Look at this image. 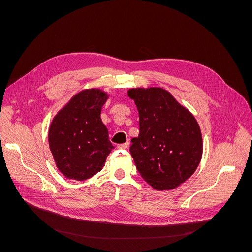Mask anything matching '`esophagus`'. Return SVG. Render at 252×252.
<instances>
[{"label": "esophagus", "mask_w": 252, "mask_h": 252, "mask_svg": "<svg viewBox=\"0 0 252 252\" xmlns=\"http://www.w3.org/2000/svg\"><path fill=\"white\" fill-rule=\"evenodd\" d=\"M128 146H129V143H128V142H126V143H124V144H119L118 146H117V148L121 149V150H126V149L128 148Z\"/></svg>", "instance_id": "esophagus-1"}]
</instances>
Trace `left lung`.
Returning <instances> with one entry per match:
<instances>
[{
    "instance_id": "left-lung-1",
    "label": "left lung",
    "mask_w": 252,
    "mask_h": 252,
    "mask_svg": "<svg viewBox=\"0 0 252 252\" xmlns=\"http://www.w3.org/2000/svg\"><path fill=\"white\" fill-rule=\"evenodd\" d=\"M139 111L140 131L129 152L152 188L171 190L188 180L201 160V130L194 115L162 88L127 91Z\"/></svg>"
}]
</instances>
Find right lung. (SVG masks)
<instances>
[{"label":"right lung","instance_id":"1","mask_svg":"<svg viewBox=\"0 0 252 252\" xmlns=\"http://www.w3.org/2000/svg\"><path fill=\"white\" fill-rule=\"evenodd\" d=\"M108 97L100 89L83 90L53 118L49 147L57 168L67 179L92 178L103 168L114 148L101 119L102 106Z\"/></svg>","mask_w":252,"mask_h":252}]
</instances>
